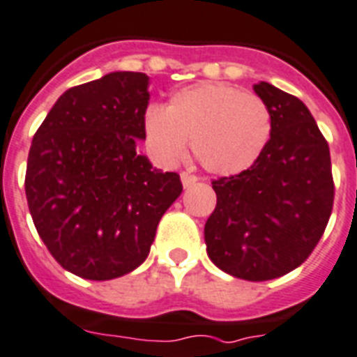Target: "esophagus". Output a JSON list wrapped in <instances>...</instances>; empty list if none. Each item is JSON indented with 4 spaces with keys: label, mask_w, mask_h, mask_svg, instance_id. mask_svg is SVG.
<instances>
[{
    "label": "esophagus",
    "mask_w": 357,
    "mask_h": 357,
    "mask_svg": "<svg viewBox=\"0 0 357 357\" xmlns=\"http://www.w3.org/2000/svg\"><path fill=\"white\" fill-rule=\"evenodd\" d=\"M196 181H198V178H196L194 174H190V172H181V183H183L185 188L192 187V185L196 183Z\"/></svg>",
    "instance_id": "obj_1"
}]
</instances>
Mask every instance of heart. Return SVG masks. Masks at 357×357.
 Listing matches in <instances>:
<instances>
[{
  "label": "heart",
  "instance_id": "1",
  "mask_svg": "<svg viewBox=\"0 0 357 357\" xmlns=\"http://www.w3.org/2000/svg\"><path fill=\"white\" fill-rule=\"evenodd\" d=\"M144 135L153 158L172 165L190 150L207 172L233 176L260 158L271 137V113L259 95L229 84L179 89L165 106L144 113Z\"/></svg>",
  "mask_w": 357,
  "mask_h": 357
}]
</instances>
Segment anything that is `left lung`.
Returning a JSON list of instances; mask_svg holds the SVG:
<instances>
[{"instance_id": "8db88e82", "label": "left lung", "mask_w": 357, "mask_h": 357, "mask_svg": "<svg viewBox=\"0 0 357 357\" xmlns=\"http://www.w3.org/2000/svg\"><path fill=\"white\" fill-rule=\"evenodd\" d=\"M253 89L271 113V137L248 170L214 179L204 233L222 271L259 282L308 259L332 214L334 179L328 143L303 100L268 82Z\"/></svg>"}]
</instances>
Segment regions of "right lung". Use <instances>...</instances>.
<instances>
[{"instance_id": "add662e5", "label": "right lung", "mask_w": 357, "mask_h": 357, "mask_svg": "<svg viewBox=\"0 0 357 357\" xmlns=\"http://www.w3.org/2000/svg\"><path fill=\"white\" fill-rule=\"evenodd\" d=\"M149 77L115 71L60 95L29 150L25 194L34 227L63 269L123 277L146 260L183 185L137 152Z\"/></svg>"}]
</instances>
